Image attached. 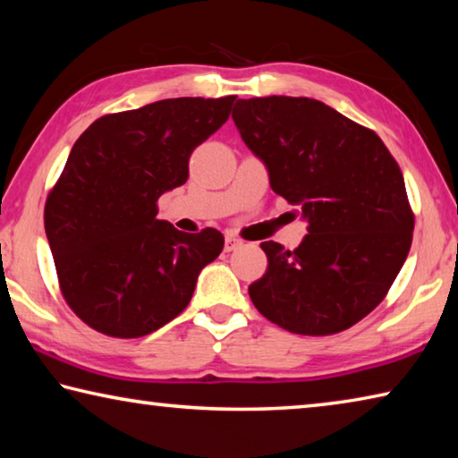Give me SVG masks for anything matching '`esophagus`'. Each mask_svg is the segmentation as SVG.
Segmentation results:
<instances>
[{
    "label": "esophagus",
    "mask_w": 458,
    "mask_h": 458,
    "mask_svg": "<svg viewBox=\"0 0 458 458\" xmlns=\"http://www.w3.org/2000/svg\"><path fill=\"white\" fill-rule=\"evenodd\" d=\"M240 244H242V240H238L236 236H232V234H226V238H224V250H226V252L236 250Z\"/></svg>",
    "instance_id": "34e87169"
}]
</instances>
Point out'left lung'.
Returning <instances> with one entry per match:
<instances>
[{
	"mask_svg": "<svg viewBox=\"0 0 458 458\" xmlns=\"http://www.w3.org/2000/svg\"><path fill=\"white\" fill-rule=\"evenodd\" d=\"M240 137L307 220L294 250L268 240L254 307L291 333L333 335L382 303L412 244L404 177L374 131L307 97L238 98Z\"/></svg>",
	"mask_w": 458,
	"mask_h": 458,
	"instance_id": "left-lung-1",
	"label": "left lung"
}]
</instances>
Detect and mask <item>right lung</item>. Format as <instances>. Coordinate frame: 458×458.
Masks as SVG:
<instances>
[{"label":"right lung","instance_id":"1","mask_svg":"<svg viewBox=\"0 0 458 458\" xmlns=\"http://www.w3.org/2000/svg\"><path fill=\"white\" fill-rule=\"evenodd\" d=\"M236 97L165 98L105 114L74 143L48 193L44 228L68 307L98 333L143 337L188 307L224 236L157 220L161 193L230 117Z\"/></svg>","mask_w":458,"mask_h":458}]
</instances>
